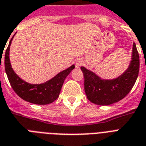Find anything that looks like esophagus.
Instances as JSON below:
<instances>
[{"label":"esophagus","mask_w":146,"mask_h":146,"mask_svg":"<svg viewBox=\"0 0 146 146\" xmlns=\"http://www.w3.org/2000/svg\"><path fill=\"white\" fill-rule=\"evenodd\" d=\"M75 64L76 67L77 68H79V67H80L83 64V61H82V59H77L75 61Z\"/></svg>","instance_id":"esophagus-1"}]
</instances>
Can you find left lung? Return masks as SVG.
I'll list each match as a JSON object with an SVG mask.
<instances>
[{"label": "left lung", "mask_w": 146, "mask_h": 146, "mask_svg": "<svg viewBox=\"0 0 146 146\" xmlns=\"http://www.w3.org/2000/svg\"><path fill=\"white\" fill-rule=\"evenodd\" d=\"M131 59L127 70L113 79H101L92 71L81 67L88 99L97 105L108 106L126 97L137 81L139 70V56L134 42L133 43Z\"/></svg>", "instance_id": "1"}]
</instances>
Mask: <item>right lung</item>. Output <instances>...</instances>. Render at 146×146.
Returning a JSON list of instances; mask_svg holds the SVG:
<instances>
[{
  "mask_svg": "<svg viewBox=\"0 0 146 146\" xmlns=\"http://www.w3.org/2000/svg\"><path fill=\"white\" fill-rule=\"evenodd\" d=\"M13 36L9 41V46L6 50L4 59L6 73L13 89L22 99L31 104L38 105L52 104L58 98L66 77L75 68V66L72 65L44 83L30 84L26 82L14 72L9 61V46Z\"/></svg>",
  "mask_w": 146,
  "mask_h": 146,
  "instance_id": "right-lung-1",
  "label": "right lung"
}]
</instances>
